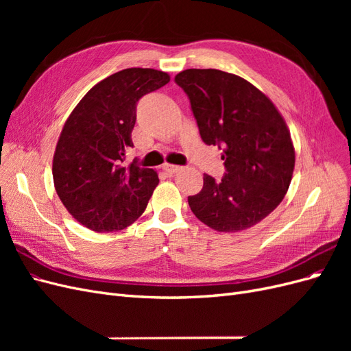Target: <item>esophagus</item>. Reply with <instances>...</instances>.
I'll return each mask as SVG.
<instances>
[{
    "mask_svg": "<svg viewBox=\"0 0 351 351\" xmlns=\"http://www.w3.org/2000/svg\"><path fill=\"white\" fill-rule=\"evenodd\" d=\"M162 169H164V171H165L168 176H173V174L178 173L180 169H182V167L171 165V164H164V165H162Z\"/></svg>",
    "mask_w": 351,
    "mask_h": 351,
    "instance_id": "34e87169",
    "label": "esophagus"
}]
</instances>
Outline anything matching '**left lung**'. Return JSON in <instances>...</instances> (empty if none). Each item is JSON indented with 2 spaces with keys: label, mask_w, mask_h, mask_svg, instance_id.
<instances>
[{
  "label": "left lung",
  "mask_w": 351,
  "mask_h": 351,
  "mask_svg": "<svg viewBox=\"0 0 351 351\" xmlns=\"http://www.w3.org/2000/svg\"><path fill=\"white\" fill-rule=\"evenodd\" d=\"M202 141L222 149L227 173L204 174L189 196L197 219L219 232L256 226L277 208L291 183L295 152L289 127L272 101L236 74L215 69L180 71Z\"/></svg>",
  "instance_id": "1"
}]
</instances>
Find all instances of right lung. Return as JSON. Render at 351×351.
I'll return each mask as SVG.
<instances>
[{
  "mask_svg": "<svg viewBox=\"0 0 351 351\" xmlns=\"http://www.w3.org/2000/svg\"><path fill=\"white\" fill-rule=\"evenodd\" d=\"M154 69L114 73L84 95L62 127L52 159L57 195L70 215L92 231H119L139 218L159 183L152 168L124 167L133 146L136 105L165 86Z\"/></svg>",
  "mask_w": 351,
  "mask_h": 351,
  "instance_id": "right-lung-1",
  "label": "right lung"
}]
</instances>
